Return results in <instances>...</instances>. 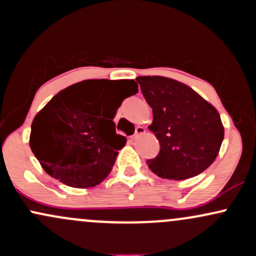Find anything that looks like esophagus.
Segmentation results:
<instances>
[{"label": "esophagus", "instance_id": "esophagus-1", "mask_svg": "<svg viewBox=\"0 0 256 256\" xmlns=\"http://www.w3.org/2000/svg\"><path fill=\"white\" fill-rule=\"evenodd\" d=\"M144 132H146V128H143V126H137L136 132H134V136H132V138H134V140H136L137 137L142 136V134H144Z\"/></svg>", "mask_w": 256, "mask_h": 256}]
</instances>
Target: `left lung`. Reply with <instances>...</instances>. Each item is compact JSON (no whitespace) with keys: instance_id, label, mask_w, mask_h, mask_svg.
<instances>
[{"instance_id":"8db88e82","label":"left lung","mask_w":256,"mask_h":256,"mask_svg":"<svg viewBox=\"0 0 256 256\" xmlns=\"http://www.w3.org/2000/svg\"><path fill=\"white\" fill-rule=\"evenodd\" d=\"M136 80L152 110L150 131L160 142L146 161L161 178L183 180L207 170L218 156L224 126L218 110L195 90L174 79L143 76Z\"/></svg>"}]
</instances>
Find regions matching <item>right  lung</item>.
I'll return each mask as SVG.
<instances>
[{"label":"right lung","instance_id":"add662e5","mask_svg":"<svg viewBox=\"0 0 256 256\" xmlns=\"http://www.w3.org/2000/svg\"><path fill=\"white\" fill-rule=\"evenodd\" d=\"M137 88L132 79H89L56 94L31 125V150L44 171L72 188L101 183L126 143L116 132V110ZM110 96L108 110L102 114V101Z\"/></svg>","mask_w":256,"mask_h":256}]
</instances>
